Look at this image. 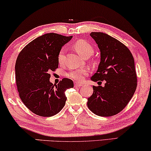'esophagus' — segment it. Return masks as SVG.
I'll return each mask as SVG.
<instances>
[{"instance_id": "obj_1", "label": "esophagus", "mask_w": 151, "mask_h": 151, "mask_svg": "<svg viewBox=\"0 0 151 151\" xmlns=\"http://www.w3.org/2000/svg\"><path fill=\"white\" fill-rule=\"evenodd\" d=\"M81 86H82V84H81V83H76L75 84H74L75 88H80Z\"/></svg>"}]
</instances>
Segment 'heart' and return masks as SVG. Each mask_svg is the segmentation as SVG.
Masks as SVG:
<instances>
[{
    "mask_svg": "<svg viewBox=\"0 0 151 151\" xmlns=\"http://www.w3.org/2000/svg\"><path fill=\"white\" fill-rule=\"evenodd\" d=\"M73 46L76 51L83 58H87V57L89 58L93 53L92 46L85 40H82V39L78 40L74 43ZM64 58H65V49H61L58 55V62L62 63L64 61ZM88 73V70L87 69H78V70L70 71L67 74V76L73 80L81 81L83 79V76Z\"/></svg>",
    "mask_w": 151,
    "mask_h": 151,
    "instance_id": "b5f03b06",
    "label": "heart"
}]
</instances>
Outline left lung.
<instances>
[{
    "mask_svg": "<svg viewBox=\"0 0 151 151\" xmlns=\"http://www.w3.org/2000/svg\"><path fill=\"white\" fill-rule=\"evenodd\" d=\"M90 35L100 51V62L91 80L106 83L104 86H93L88 107L100 116H112L124 109L137 89L134 58L127 47L109 35L101 32Z\"/></svg>",
    "mask_w": 151,
    "mask_h": 151,
    "instance_id": "1",
    "label": "left lung"
}]
</instances>
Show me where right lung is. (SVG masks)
<instances>
[{"instance_id": "add662e5", "label": "right lung", "mask_w": 151, "mask_h": 151, "mask_svg": "<svg viewBox=\"0 0 151 151\" xmlns=\"http://www.w3.org/2000/svg\"><path fill=\"white\" fill-rule=\"evenodd\" d=\"M72 37L53 33L43 35L19 54L15 76L19 96L37 115L49 117L60 112L67 100L65 92L73 88V81L68 78H63L58 85L49 81V73L58 68L59 51Z\"/></svg>"}]
</instances>
